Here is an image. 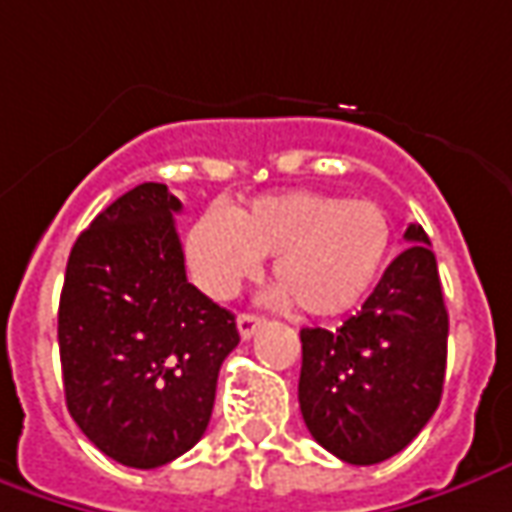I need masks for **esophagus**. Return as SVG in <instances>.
<instances>
[{
	"label": "esophagus",
	"instance_id": "esophagus-1",
	"mask_svg": "<svg viewBox=\"0 0 512 512\" xmlns=\"http://www.w3.org/2000/svg\"><path fill=\"white\" fill-rule=\"evenodd\" d=\"M263 325V319L257 314H241L238 316V333H241V339H252L255 336V330Z\"/></svg>",
	"mask_w": 512,
	"mask_h": 512
}]
</instances>
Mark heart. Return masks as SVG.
<instances>
[{"instance_id": "b5f03b06", "label": "heart", "mask_w": 512, "mask_h": 512, "mask_svg": "<svg viewBox=\"0 0 512 512\" xmlns=\"http://www.w3.org/2000/svg\"><path fill=\"white\" fill-rule=\"evenodd\" d=\"M389 218L375 201L322 190H285L238 210H207L187 229L184 252L210 297H229L255 277L263 255L308 316H339L364 300L389 249Z\"/></svg>"}]
</instances>
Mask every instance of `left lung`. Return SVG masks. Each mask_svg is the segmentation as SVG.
Returning <instances> with one entry per match:
<instances>
[{"instance_id":"8db88e82","label":"left lung","mask_w":512,"mask_h":512,"mask_svg":"<svg viewBox=\"0 0 512 512\" xmlns=\"http://www.w3.org/2000/svg\"><path fill=\"white\" fill-rule=\"evenodd\" d=\"M409 243L342 328H302L300 409L314 440L350 465H375L415 440L440 406L448 311L429 235Z\"/></svg>"}]
</instances>
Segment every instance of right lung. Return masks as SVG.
Instances as JSON below:
<instances>
[{
  "label": "right lung",
  "instance_id": "add662e5",
  "mask_svg": "<svg viewBox=\"0 0 512 512\" xmlns=\"http://www.w3.org/2000/svg\"><path fill=\"white\" fill-rule=\"evenodd\" d=\"M182 201L128 190L78 235L58 305L66 409L106 457L159 468L207 431L235 316L187 283Z\"/></svg>",
  "mask_w": 512,
  "mask_h": 512
}]
</instances>
